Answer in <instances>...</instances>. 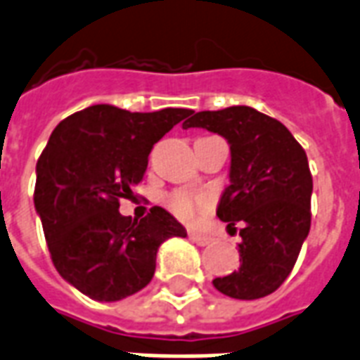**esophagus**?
<instances>
[{
	"label": "esophagus",
	"instance_id": "1",
	"mask_svg": "<svg viewBox=\"0 0 360 360\" xmlns=\"http://www.w3.org/2000/svg\"><path fill=\"white\" fill-rule=\"evenodd\" d=\"M191 240L196 243V245H210L211 241H213V238L211 236H205V234H196V232H192L191 234Z\"/></svg>",
	"mask_w": 360,
	"mask_h": 360
}]
</instances>
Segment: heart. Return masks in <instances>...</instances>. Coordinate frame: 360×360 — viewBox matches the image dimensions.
<instances>
[{
  "mask_svg": "<svg viewBox=\"0 0 360 360\" xmlns=\"http://www.w3.org/2000/svg\"><path fill=\"white\" fill-rule=\"evenodd\" d=\"M166 205L183 221H192L200 211H205L211 205V200L205 194L177 191L172 192L166 198Z\"/></svg>",
  "mask_w": 360,
  "mask_h": 360,
  "instance_id": "b5f03b06",
  "label": "heart"
}]
</instances>
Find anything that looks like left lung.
Segmentation results:
<instances>
[{"mask_svg": "<svg viewBox=\"0 0 360 360\" xmlns=\"http://www.w3.org/2000/svg\"><path fill=\"white\" fill-rule=\"evenodd\" d=\"M183 128H205L230 145V185L217 217L241 224L240 268L215 278L219 292L255 300L279 289L308 238L311 191L306 150L279 120L247 105L191 113Z\"/></svg>", "mask_w": 360, "mask_h": 360, "instance_id": "obj_1", "label": "left lung"}]
</instances>
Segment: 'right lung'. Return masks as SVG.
Listing matches in <instances>:
<instances>
[{"label":"right lung","mask_w":360,"mask_h":360,"mask_svg":"<svg viewBox=\"0 0 360 360\" xmlns=\"http://www.w3.org/2000/svg\"><path fill=\"white\" fill-rule=\"evenodd\" d=\"M191 113H130L98 103L70 115L49 137L35 168V211L54 268L92 300L136 295L155 276L158 247L186 236L158 205L137 221L120 215L119 202L134 196L153 145Z\"/></svg>","instance_id":"1"}]
</instances>
